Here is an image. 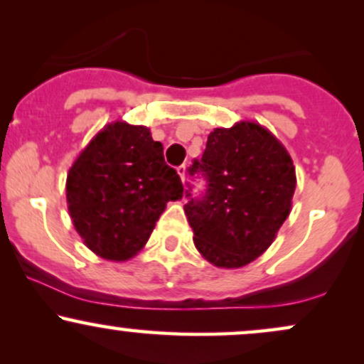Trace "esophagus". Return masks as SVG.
Masks as SVG:
<instances>
[{"instance_id":"1","label":"esophagus","mask_w":364,"mask_h":364,"mask_svg":"<svg viewBox=\"0 0 364 364\" xmlns=\"http://www.w3.org/2000/svg\"><path fill=\"white\" fill-rule=\"evenodd\" d=\"M178 174H179V178H181V181L185 183L186 181V166L185 164H181L178 168Z\"/></svg>"}]
</instances>
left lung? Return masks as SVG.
Segmentation results:
<instances>
[{
  "mask_svg": "<svg viewBox=\"0 0 364 364\" xmlns=\"http://www.w3.org/2000/svg\"><path fill=\"white\" fill-rule=\"evenodd\" d=\"M196 171L208 185L201 198L185 205L195 246L217 268H242L273 244L290 215L296 186L291 157L266 127L242 120L210 132L190 174Z\"/></svg>",
  "mask_w": 364,
  "mask_h": 364,
  "instance_id": "8db88e82",
  "label": "left lung"
}]
</instances>
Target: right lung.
<instances>
[{
	"instance_id": "obj_1",
	"label": "right lung",
	"mask_w": 364,
	"mask_h": 364,
	"mask_svg": "<svg viewBox=\"0 0 364 364\" xmlns=\"http://www.w3.org/2000/svg\"><path fill=\"white\" fill-rule=\"evenodd\" d=\"M74 229L107 261H129L146 246L183 183L164 163L163 144L144 125H105L76 157L65 179Z\"/></svg>"
}]
</instances>
